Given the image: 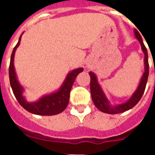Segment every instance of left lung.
<instances>
[{
    "label": "left lung",
    "mask_w": 155,
    "mask_h": 155,
    "mask_svg": "<svg viewBox=\"0 0 155 155\" xmlns=\"http://www.w3.org/2000/svg\"><path fill=\"white\" fill-rule=\"evenodd\" d=\"M134 35H135L137 40L140 41V45H141V49H142L143 54H144V59H143L144 72H143V75L141 77L140 84L138 85L136 91L134 92L133 94L131 95V97L126 102L120 104H116V105H112L106 97V95L104 94V91L102 90V88L101 87L100 84L98 83L97 76L95 75L94 73L91 72V71L89 73L90 76H91V92L92 101L94 102L96 108L104 113L114 114H120V113H123L124 111L129 110L138 104V102L140 101V99H141L143 92H144V90L146 87L147 81H148V76H149L148 52H147V49L143 44V40H142L141 35H140V33L137 31H134Z\"/></svg>",
    "instance_id": "obj_1"
}]
</instances>
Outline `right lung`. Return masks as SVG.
Listing matches in <instances>:
<instances>
[{"mask_svg": "<svg viewBox=\"0 0 155 155\" xmlns=\"http://www.w3.org/2000/svg\"><path fill=\"white\" fill-rule=\"evenodd\" d=\"M21 35L19 38L18 43L13 49L11 56L10 67H9V78H10V83L13 93L15 94L19 104L30 113L39 114V115H54V114H60L67 107L72 85L74 84L76 76L83 71V68H78L71 71L66 75L63 84L57 91L44 95L40 100L35 102H28L23 96L24 88L17 80L15 67H14L15 52L16 51V48L18 47L21 43Z\"/></svg>", "mask_w": 155, "mask_h": 155, "instance_id": "1", "label": "right lung"}]
</instances>
